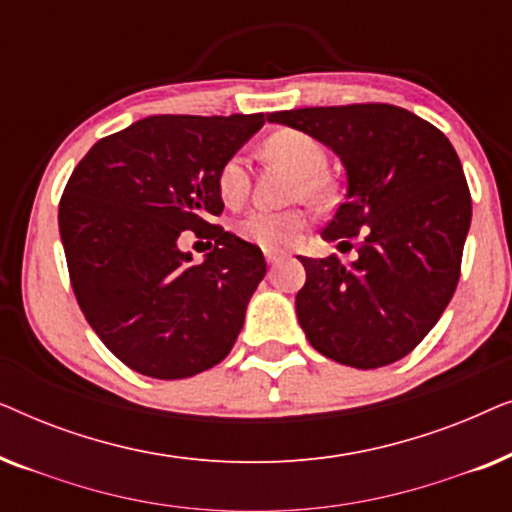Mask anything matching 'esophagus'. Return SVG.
<instances>
[{
  "mask_svg": "<svg viewBox=\"0 0 512 512\" xmlns=\"http://www.w3.org/2000/svg\"><path fill=\"white\" fill-rule=\"evenodd\" d=\"M279 258H282L279 251H265V261H268V265H277Z\"/></svg>",
  "mask_w": 512,
  "mask_h": 512,
  "instance_id": "obj_1",
  "label": "esophagus"
}]
</instances>
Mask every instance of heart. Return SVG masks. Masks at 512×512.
<instances>
[{"label":"heart","mask_w":512,"mask_h":512,"mask_svg":"<svg viewBox=\"0 0 512 512\" xmlns=\"http://www.w3.org/2000/svg\"><path fill=\"white\" fill-rule=\"evenodd\" d=\"M270 158L284 163L289 170L298 174L293 184V198H305L312 205H326L331 200V181L324 174L326 153L317 139L298 130H279L270 135L263 144ZM221 200L228 207H237L249 195V172L247 160L240 153L230 156L221 165L219 179ZM307 226V214L303 209H284V212H268V209H254L240 221V235L244 240L258 244L263 249H282L303 233Z\"/></svg>","instance_id":"b5f03b06"}]
</instances>
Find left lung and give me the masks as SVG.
I'll use <instances>...</instances> for the list:
<instances>
[{
	"mask_svg": "<svg viewBox=\"0 0 512 512\" xmlns=\"http://www.w3.org/2000/svg\"><path fill=\"white\" fill-rule=\"evenodd\" d=\"M328 146L347 174L345 202L321 230L356 258H305L296 314L319 354L370 370L410 354L436 326L459 282L471 228L459 156L443 132L394 104L275 111Z\"/></svg>",
	"mask_w": 512,
	"mask_h": 512,
	"instance_id": "obj_1",
	"label": "left lung"
}]
</instances>
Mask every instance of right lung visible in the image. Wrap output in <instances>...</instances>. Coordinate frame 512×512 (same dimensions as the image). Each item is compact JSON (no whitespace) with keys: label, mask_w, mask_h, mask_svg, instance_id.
Returning <instances> with one entry per match:
<instances>
[{"label":"right lung","mask_w":512,"mask_h":512,"mask_svg":"<svg viewBox=\"0 0 512 512\" xmlns=\"http://www.w3.org/2000/svg\"><path fill=\"white\" fill-rule=\"evenodd\" d=\"M263 114L149 116L90 149L60 200V237L88 324L125 366L181 380L216 366L242 331L265 258L209 216L223 212L221 165ZM184 229L215 251L193 264Z\"/></svg>","instance_id":"right-lung-1"}]
</instances>
